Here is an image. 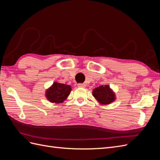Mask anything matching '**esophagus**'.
Here are the masks:
<instances>
[{
  "instance_id": "1",
  "label": "esophagus",
  "mask_w": 160,
  "mask_h": 160,
  "mask_svg": "<svg viewBox=\"0 0 160 160\" xmlns=\"http://www.w3.org/2000/svg\"><path fill=\"white\" fill-rule=\"evenodd\" d=\"M77 87H78V88H85V85L83 84V83H79V84H77Z\"/></svg>"
}]
</instances>
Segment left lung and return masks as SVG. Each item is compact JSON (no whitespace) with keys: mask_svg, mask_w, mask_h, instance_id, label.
<instances>
[{"mask_svg":"<svg viewBox=\"0 0 160 160\" xmlns=\"http://www.w3.org/2000/svg\"><path fill=\"white\" fill-rule=\"evenodd\" d=\"M93 95L100 104L109 105L113 103L116 99L113 91L109 85H101L93 90Z\"/></svg>","mask_w":160,"mask_h":160,"instance_id":"1","label":"left lung"}]
</instances>
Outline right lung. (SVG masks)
Listing matches in <instances>:
<instances>
[{
  "label": "right lung",
  "mask_w": 160,
  "mask_h": 160,
  "mask_svg": "<svg viewBox=\"0 0 160 160\" xmlns=\"http://www.w3.org/2000/svg\"><path fill=\"white\" fill-rule=\"evenodd\" d=\"M71 91V85L54 82L45 91V97L52 103H61L67 99Z\"/></svg>",
  "instance_id": "right-lung-1"
}]
</instances>
